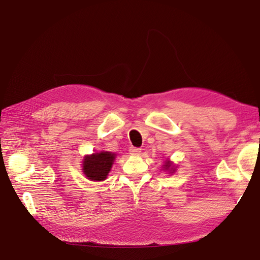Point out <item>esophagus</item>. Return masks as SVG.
I'll list each match as a JSON object with an SVG mask.
<instances>
[{"mask_svg":"<svg viewBox=\"0 0 260 260\" xmlns=\"http://www.w3.org/2000/svg\"><path fill=\"white\" fill-rule=\"evenodd\" d=\"M129 152H130V154H132V155H139L140 153H141V148H139V147H130L129 148Z\"/></svg>","mask_w":260,"mask_h":260,"instance_id":"esophagus-1","label":"esophagus"}]
</instances>
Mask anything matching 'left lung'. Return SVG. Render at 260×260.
<instances>
[{
  "label": "left lung",
  "instance_id": "8db88e82",
  "mask_svg": "<svg viewBox=\"0 0 260 260\" xmlns=\"http://www.w3.org/2000/svg\"><path fill=\"white\" fill-rule=\"evenodd\" d=\"M162 167H164L165 170L170 171V174H172V172L176 171V168L174 167V165H172V162L170 160H166V162H165V165H164Z\"/></svg>",
  "mask_w": 260,
  "mask_h": 260
}]
</instances>
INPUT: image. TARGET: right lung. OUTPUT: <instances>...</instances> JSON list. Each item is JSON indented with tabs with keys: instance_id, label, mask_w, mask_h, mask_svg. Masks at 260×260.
Instances as JSON below:
<instances>
[{
	"instance_id": "add662e5",
	"label": "right lung",
	"mask_w": 260,
	"mask_h": 260,
	"mask_svg": "<svg viewBox=\"0 0 260 260\" xmlns=\"http://www.w3.org/2000/svg\"><path fill=\"white\" fill-rule=\"evenodd\" d=\"M116 154L112 152L93 153L84 156L82 172L91 181H104L111 171Z\"/></svg>"
}]
</instances>
